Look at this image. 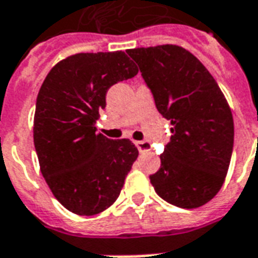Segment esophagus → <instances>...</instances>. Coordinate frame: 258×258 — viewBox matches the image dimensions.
Listing matches in <instances>:
<instances>
[{"mask_svg": "<svg viewBox=\"0 0 258 258\" xmlns=\"http://www.w3.org/2000/svg\"><path fill=\"white\" fill-rule=\"evenodd\" d=\"M137 148H138V150L141 152V153H145V152H150L152 150V145L149 144V142H146V141H139V142H137Z\"/></svg>", "mask_w": 258, "mask_h": 258, "instance_id": "esophagus-1", "label": "esophagus"}]
</instances>
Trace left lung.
Masks as SVG:
<instances>
[{
  "instance_id": "1",
  "label": "left lung",
  "mask_w": 258,
  "mask_h": 258,
  "mask_svg": "<svg viewBox=\"0 0 258 258\" xmlns=\"http://www.w3.org/2000/svg\"><path fill=\"white\" fill-rule=\"evenodd\" d=\"M171 121V141L150 183L164 201L192 209L224 183L234 146V119L220 87L197 57L176 45L127 50Z\"/></svg>"
}]
</instances>
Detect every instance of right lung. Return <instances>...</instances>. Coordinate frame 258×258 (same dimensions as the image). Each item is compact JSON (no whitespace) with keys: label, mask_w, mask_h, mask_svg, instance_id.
<instances>
[{"label":"right lung","mask_w":258,"mask_h":258,"mask_svg":"<svg viewBox=\"0 0 258 258\" xmlns=\"http://www.w3.org/2000/svg\"><path fill=\"white\" fill-rule=\"evenodd\" d=\"M138 68L121 50L78 53L57 62L38 93L34 145L41 172L61 205L93 216L113 204L138 157L130 139L95 133L110 86Z\"/></svg>","instance_id":"obj_1"}]
</instances>
